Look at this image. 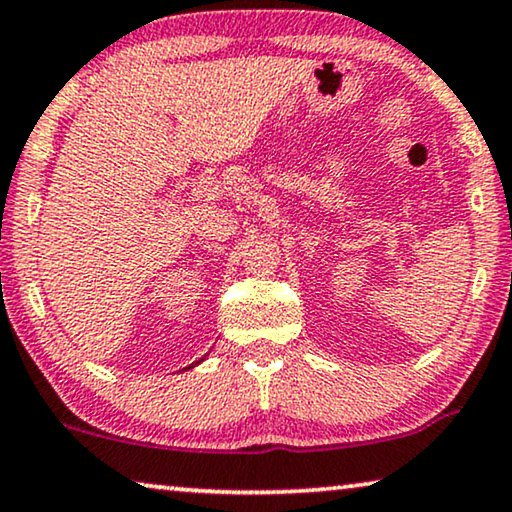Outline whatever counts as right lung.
I'll return each instance as SVG.
<instances>
[{
  "label": "right lung",
  "instance_id": "right-lung-1",
  "mask_svg": "<svg viewBox=\"0 0 512 512\" xmlns=\"http://www.w3.org/2000/svg\"><path fill=\"white\" fill-rule=\"evenodd\" d=\"M202 361H204V358H202ZM202 361H197V363H202ZM197 363H193V365H188V368H186V370H190V368H195V365H197Z\"/></svg>",
  "mask_w": 512,
  "mask_h": 512
}]
</instances>
